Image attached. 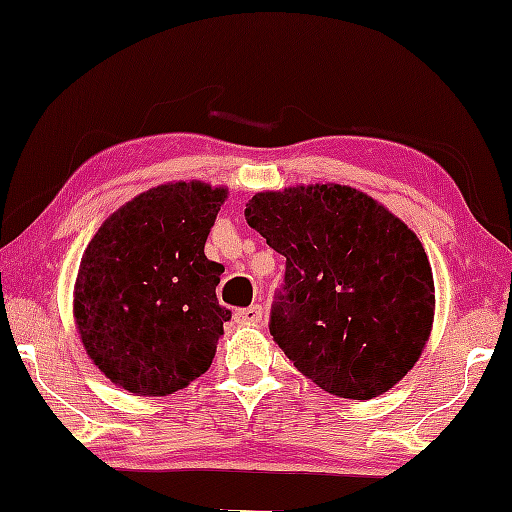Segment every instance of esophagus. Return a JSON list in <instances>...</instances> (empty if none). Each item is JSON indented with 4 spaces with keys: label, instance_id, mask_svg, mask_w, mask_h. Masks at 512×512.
Returning <instances> with one entry per match:
<instances>
[{
    "label": "esophagus",
    "instance_id": "34e87169",
    "mask_svg": "<svg viewBox=\"0 0 512 512\" xmlns=\"http://www.w3.org/2000/svg\"><path fill=\"white\" fill-rule=\"evenodd\" d=\"M261 319H263V307L261 305L242 307V310L235 312L237 324H258Z\"/></svg>",
    "mask_w": 512,
    "mask_h": 512
}]
</instances>
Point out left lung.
Returning a JSON list of instances; mask_svg holds the SVG:
<instances>
[{
	"label": "left lung",
	"instance_id": "8db88e82",
	"mask_svg": "<svg viewBox=\"0 0 512 512\" xmlns=\"http://www.w3.org/2000/svg\"><path fill=\"white\" fill-rule=\"evenodd\" d=\"M244 216L286 258L270 333L293 366L354 401L394 387L422 354L436 305L417 235L338 184L258 193Z\"/></svg>",
	"mask_w": 512,
	"mask_h": 512
}]
</instances>
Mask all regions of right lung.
Segmentation results:
<instances>
[{
	"instance_id": "add662e5",
	"label": "right lung",
	"mask_w": 512,
	"mask_h": 512,
	"mask_svg": "<svg viewBox=\"0 0 512 512\" xmlns=\"http://www.w3.org/2000/svg\"><path fill=\"white\" fill-rule=\"evenodd\" d=\"M223 198L200 181L151 188L111 214L81 258L83 347L130 394L167 396L212 366L233 317L216 298L223 265L205 256Z\"/></svg>"
}]
</instances>
